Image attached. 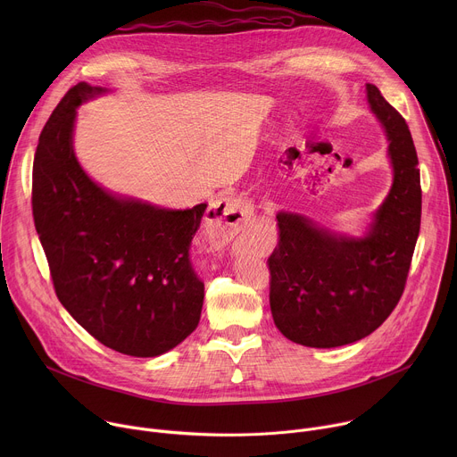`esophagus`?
Masks as SVG:
<instances>
[{
  "instance_id": "1",
  "label": "esophagus",
  "mask_w": 457,
  "mask_h": 457,
  "mask_svg": "<svg viewBox=\"0 0 457 457\" xmlns=\"http://www.w3.org/2000/svg\"><path fill=\"white\" fill-rule=\"evenodd\" d=\"M251 201L242 195L220 197L213 201L206 212V229L215 244H228L249 220Z\"/></svg>"
}]
</instances>
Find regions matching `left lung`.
Instances as JSON below:
<instances>
[{"instance_id": "8db88e82", "label": "left lung", "mask_w": 457, "mask_h": 457, "mask_svg": "<svg viewBox=\"0 0 457 457\" xmlns=\"http://www.w3.org/2000/svg\"><path fill=\"white\" fill-rule=\"evenodd\" d=\"M367 99L385 128L395 182L363 238L335 235L312 220L278 213V244L268 258L270 305L291 342L329 349L376 331L398 305L420 235L418 154L402 113L374 85Z\"/></svg>"}]
</instances>
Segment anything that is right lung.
<instances>
[{
    "label": "right lung",
    "mask_w": 457,
    "mask_h": 457,
    "mask_svg": "<svg viewBox=\"0 0 457 457\" xmlns=\"http://www.w3.org/2000/svg\"><path fill=\"white\" fill-rule=\"evenodd\" d=\"M78 83L52 112L32 168V215L62 307L103 345L159 356L197 329L204 282L189 258L208 204L162 210L120 199L79 166L78 106L103 94Z\"/></svg>",
    "instance_id": "obj_1"
}]
</instances>
